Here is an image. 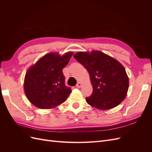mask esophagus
I'll list each match as a JSON object with an SVG mask.
<instances>
[{
    "instance_id": "1",
    "label": "esophagus",
    "mask_w": 152,
    "mask_h": 152,
    "mask_svg": "<svg viewBox=\"0 0 152 152\" xmlns=\"http://www.w3.org/2000/svg\"><path fill=\"white\" fill-rule=\"evenodd\" d=\"M82 84L81 83V82H78V83L77 84L76 87H78V88H80V87H82Z\"/></svg>"
}]
</instances>
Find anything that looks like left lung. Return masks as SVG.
Returning <instances> with one entry per match:
<instances>
[{
    "mask_svg": "<svg viewBox=\"0 0 152 152\" xmlns=\"http://www.w3.org/2000/svg\"><path fill=\"white\" fill-rule=\"evenodd\" d=\"M88 71L93 93L86 98L89 105L99 110L117 107L126 98L129 78L121 63L99 50L79 52L73 55Z\"/></svg>",
    "mask_w": 152,
    "mask_h": 152,
    "instance_id": "8db88e82",
    "label": "left lung"
}]
</instances>
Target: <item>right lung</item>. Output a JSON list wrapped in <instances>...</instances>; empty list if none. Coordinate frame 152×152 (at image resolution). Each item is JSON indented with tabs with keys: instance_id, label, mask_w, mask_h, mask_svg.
I'll return each instance as SVG.
<instances>
[{
	"instance_id": "right-lung-1",
	"label": "right lung",
	"mask_w": 152,
	"mask_h": 152,
	"mask_svg": "<svg viewBox=\"0 0 152 152\" xmlns=\"http://www.w3.org/2000/svg\"><path fill=\"white\" fill-rule=\"evenodd\" d=\"M72 55L70 52L62 56L58 53H48L28 69L24 90L31 104L41 109H49L65 102L72 90L65 84L62 70Z\"/></svg>"
}]
</instances>
